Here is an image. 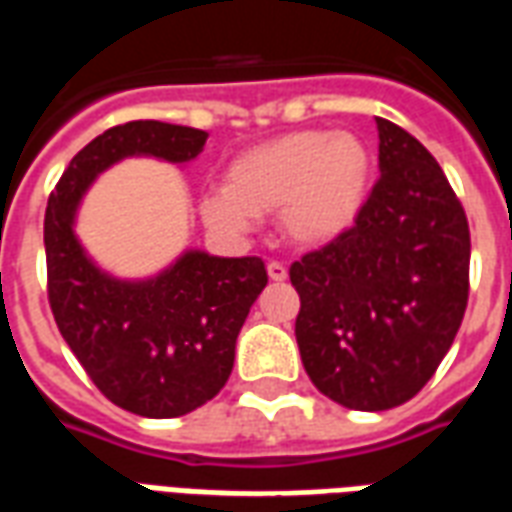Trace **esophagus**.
Here are the masks:
<instances>
[{
    "label": "esophagus",
    "mask_w": 512,
    "mask_h": 512,
    "mask_svg": "<svg viewBox=\"0 0 512 512\" xmlns=\"http://www.w3.org/2000/svg\"><path fill=\"white\" fill-rule=\"evenodd\" d=\"M266 271L271 282H285V279H288V268L282 266L279 260H271V263L266 266Z\"/></svg>",
    "instance_id": "34e87169"
}]
</instances>
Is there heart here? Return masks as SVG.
Here are the masks:
<instances>
[{"label": "heart", "instance_id": "1", "mask_svg": "<svg viewBox=\"0 0 512 512\" xmlns=\"http://www.w3.org/2000/svg\"><path fill=\"white\" fill-rule=\"evenodd\" d=\"M370 180L373 156L359 136L307 128L244 150L200 211L213 233L230 238L249 233L257 216L279 213L290 244L318 249L354 227Z\"/></svg>", "mask_w": 512, "mask_h": 512}]
</instances>
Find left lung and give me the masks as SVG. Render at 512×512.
<instances>
[{
	"label": "left lung",
	"instance_id": "1",
	"mask_svg": "<svg viewBox=\"0 0 512 512\" xmlns=\"http://www.w3.org/2000/svg\"><path fill=\"white\" fill-rule=\"evenodd\" d=\"M381 178L356 224L296 260L301 362L334 403L386 411L428 384L469 301V222L439 161L378 117Z\"/></svg>",
	"mask_w": 512,
	"mask_h": 512
}]
</instances>
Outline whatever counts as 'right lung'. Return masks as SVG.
I'll use <instances>...</instances> for the list:
<instances>
[{"label": "right lung", "mask_w": 512, "mask_h": 512, "mask_svg": "<svg viewBox=\"0 0 512 512\" xmlns=\"http://www.w3.org/2000/svg\"><path fill=\"white\" fill-rule=\"evenodd\" d=\"M200 128L134 120L95 136L54 186L43 222L49 304L84 373L115 406L153 419L183 417L227 384L235 340L266 288L260 257L186 252L145 282L104 274L73 233L79 200L126 156L183 164L202 153Z\"/></svg>", "instance_id": "1"}]
</instances>
